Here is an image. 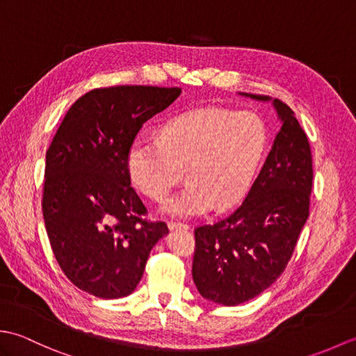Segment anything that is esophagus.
I'll use <instances>...</instances> for the list:
<instances>
[{
  "label": "esophagus",
  "mask_w": 356,
  "mask_h": 356,
  "mask_svg": "<svg viewBox=\"0 0 356 356\" xmlns=\"http://www.w3.org/2000/svg\"><path fill=\"white\" fill-rule=\"evenodd\" d=\"M168 228L172 231V229H190L191 226L188 223H182V222H168Z\"/></svg>",
  "instance_id": "esophagus-1"
}]
</instances>
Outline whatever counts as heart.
Wrapping results in <instances>:
<instances>
[{
	"mask_svg": "<svg viewBox=\"0 0 356 356\" xmlns=\"http://www.w3.org/2000/svg\"><path fill=\"white\" fill-rule=\"evenodd\" d=\"M266 142V125L252 111L191 110L161 128V142L134 140L128 149V172L147 197L161 202L185 170L190 184L165 202L163 213L202 216L216 203L225 209L243 197Z\"/></svg>",
	"mask_w": 356,
	"mask_h": 356,
	"instance_id": "1",
	"label": "heart"
}]
</instances>
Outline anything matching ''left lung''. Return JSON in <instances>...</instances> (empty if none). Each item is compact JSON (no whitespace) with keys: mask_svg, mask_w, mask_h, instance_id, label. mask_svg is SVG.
<instances>
[{"mask_svg":"<svg viewBox=\"0 0 356 356\" xmlns=\"http://www.w3.org/2000/svg\"><path fill=\"white\" fill-rule=\"evenodd\" d=\"M272 104L282 128L245 200L229 216L194 229L193 280L203 298L223 306L257 297L283 274L309 217L311 145L293 111L280 99Z\"/></svg>","mask_w":356,"mask_h":356,"instance_id":"left-lung-1","label":"left lung"}]
</instances>
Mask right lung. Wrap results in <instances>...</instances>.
<instances>
[{
    "label": "right lung",
    "mask_w": 356,
    "mask_h": 356,
    "mask_svg": "<svg viewBox=\"0 0 356 356\" xmlns=\"http://www.w3.org/2000/svg\"><path fill=\"white\" fill-rule=\"evenodd\" d=\"M179 87L95 88L74 102L45 153L42 216L53 254L81 291L120 298L139 284L151 249L168 232L149 222L128 172L142 125Z\"/></svg>",
    "instance_id": "add662e5"
}]
</instances>
